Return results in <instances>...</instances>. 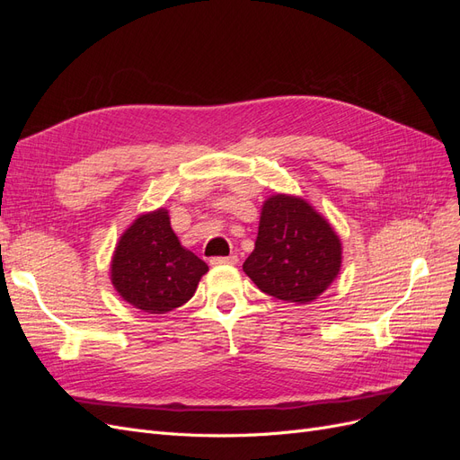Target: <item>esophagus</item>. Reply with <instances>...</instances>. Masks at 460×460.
<instances>
[{
	"label": "esophagus",
	"instance_id": "esophagus-1",
	"mask_svg": "<svg viewBox=\"0 0 460 460\" xmlns=\"http://www.w3.org/2000/svg\"><path fill=\"white\" fill-rule=\"evenodd\" d=\"M235 262H238V255H235V253H232L228 257H213L211 259L213 267H218V264H235Z\"/></svg>",
	"mask_w": 460,
	"mask_h": 460
}]
</instances>
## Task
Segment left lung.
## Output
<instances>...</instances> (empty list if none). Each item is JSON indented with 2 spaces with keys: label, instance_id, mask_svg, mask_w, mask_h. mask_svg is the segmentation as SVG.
Segmentation results:
<instances>
[{
  "label": "left lung",
  "instance_id": "obj_1",
  "mask_svg": "<svg viewBox=\"0 0 460 460\" xmlns=\"http://www.w3.org/2000/svg\"><path fill=\"white\" fill-rule=\"evenodd\" d=\"M340 269V235L307 199L274 193L262 203L255 249L243 262L261 291L307 305L324 294Z\"/></svg>",
  "mask_w": 460,
  "mask_h": 460
}]
</instances>
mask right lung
Segmentation results:
<instances>
[{
    "label": "right lung",
    "instance_id": "right-lung-1",
    "mask_svg": "<svg viewBox=\"0 0 460 460\" xmlns=\"http://www.w3.org/2000/svg\"><path fill=\"white\" fill-rule=\"evenodd\" d=\"M207 264L182 247L164 207L137 217L111 259V282L134 309L164 314L196 294Z\"/></svg>",
    "mask_w": 460,
    "mask_h": 460
}]
</instances>
